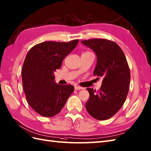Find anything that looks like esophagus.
Here are the masks:
<instances>
[{
    "instance_id": "34e87169",
    "label": "esophagus",
    "mask_w": 151,
    "mask_h": 151,
    "mask_svg": "<svg viewBox=\"0 0 151 151\" xmlns=\"http://www.w3.org/2000/svg\"><path fill=\"white\" fill-rule=\"evenodd\" d=\"M83 88L80 86H75V90H80V89H83Z\"/></svg>"
}]
</instances>
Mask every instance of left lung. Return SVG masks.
Listing matches in <instances>:
<instances>
[{
  "mask_svg": "<svg viewBox=\"0 0 151 151\" xmlns=\"http://www.w3.org/2000/svg\"><path fill=\"white\" fill-rule=\"evenodd\" d=\"M81 43L95 52L97 61L93 74L103 78L98 92L87 89L89 99L86 109L96 120H107L120 109L127 96L131 75L127 60L119 45L111 40L95 38Z\"/></svg>",
  "mask_w": 151,
  "mask_h": 151,
  "instance_id": "left-lung-1",
  "label": "left lung"
}]
</instances>
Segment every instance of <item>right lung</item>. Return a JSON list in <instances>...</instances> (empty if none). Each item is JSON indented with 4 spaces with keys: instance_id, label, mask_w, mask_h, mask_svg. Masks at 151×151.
Returning a JSON list of instances; mask_svg holds the SVG:
<instances>
[{
    "instance_id": "1",
    "label": "right lung",
    "mask_w": 151,
    "mask_h": 151,
    "mask_svg": "<svg viewBox=\"0 0 151 151\" xmlns=\"http://www.w3.org/2000/svg\"><path fill=\"white\" fill-rule=\"evenodd\" d=\"M78 40L69 42H44L27 52L22 70V86L31 107L38 114L52 117L60 113L74 91L71 85L55 81L54 73L71 52Z\"/></svg>"
}]
</instances>
